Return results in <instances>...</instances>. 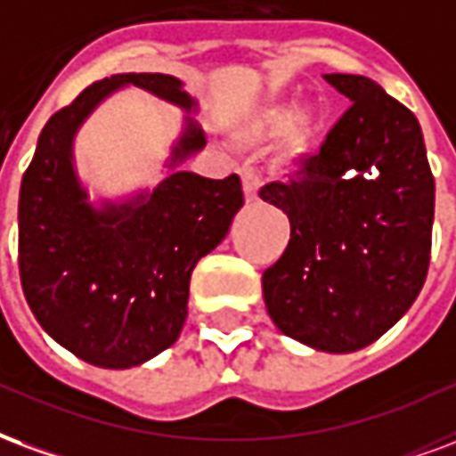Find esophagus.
Wrapping results in <instances>:
<instances>
[{"label": "esophagus", "instance_id": "34e87169", "mask_svg": "<svg viewBox=\"0 0 456 456\" xmlns=\"http://www.w3.org/2000/svg\"><path fill=\"white\" fill-rule=\"evenodd\" d=\"M242 189H245V199L248 201H257V189H260V175L255 169H242Z\"/></svg>", "mask_w": 456, "mask_h": 456}]
</instances>
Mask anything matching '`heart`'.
<instances>
[{
  "label": "heart",
  "mask_w": 456,
  "mask_h": 456,
  "mask_svg": "<svg viewBox=\"0 0 456 456\" xmlns=\"http://www.w3.org/2000/svg\"><path fill=\"white\" fill-rule=\"evenodd\" d=\"M294 115H297L294 114V106L287 104V102H277V104H269L267 109H262L255 126L260 131H279V128H284V126L294 121V126H291V145L297 151H304L305 142L311 138V131H314V116L308 111H301L294 119Z\"/></svg>",
  "instance_id": "1"
}]
</instances>
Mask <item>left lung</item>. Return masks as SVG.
<instances>
[{
  "instance_id": "1",
  "label": "left lung",
  "mask_w": 456,
  "mask_h": 456,
  "mask_svg": "<svg viewBox=\"0 0 456 456\" xmlns=\"http://www.w3.org/2000/svg\"><path fill=\"white\" fill-rule=\"evenodd\" d=\"M350 109L260 199L289 216L284 255L262 274L269 318L321 352L367 347L413 305L428 277L435 179L420 123L374 79L325 75Z\"/></svg>"
}]
</instances>
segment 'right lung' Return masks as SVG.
<instances>
[{
	"label": "right lung",
	"instance_id": "obj_1",
	"mask_svg": "<svg viewBox=\"0 0 456 456\" xmlns=\"http://www.w3.org/2000/svg\"><path fill=\"white\" fill-rule=\"evenodd\" d=\"M123 87L196 111L172 75L126 72L94 82L43 126L19 191L23 297L53 340L104 369L138 367L177 342L196 262L228 235L245 201L238 175L206 179L177 169L206 145L199 121L184 116L158 187L92 204L72 142L96 106Z\"/></svg>",
	"mask_w": 456,
	"mask_h": 456
}]
</instances>
